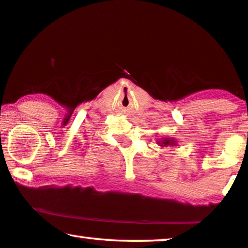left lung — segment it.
I'll list each match as a JSON object with an SVG mask.
<instances>
[{
    "mask_svg": "<svg viewBox=\"0 0 248 248\" xmlns=\"http://www.w3.org/2000/svg\"><path fill=\"white\" fill-rule=\"evenodd\" d=\"M160 145L162 147V145H175V141H172V140H169V139H164V140L161 141V143H160Z\"/></svg>",
    "mask_w": 248,
    "mask_h": 248,
    "instance_id": "left-lung-1",
    "label": "left lung"
}]
</instances>
